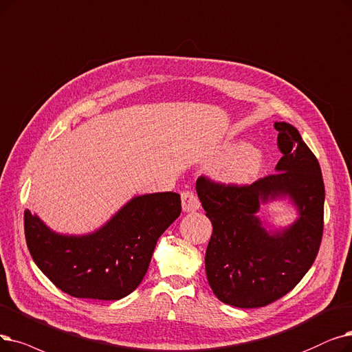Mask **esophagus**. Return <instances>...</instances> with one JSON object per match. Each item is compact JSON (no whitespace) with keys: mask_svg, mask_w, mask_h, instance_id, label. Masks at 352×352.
<instances>
[{"mask_svg":"<svg viewBox=\"0 0 352 352\" xmlns=\"http://www.w3.org/2000/svg\"><path fill=\"white\" fill-rule=\"evenodd\" d=\"M181 204H182V210H184L186 212L197 211L198 208H200V200H198V197L192 191H182L181 192Z\"/></svg>","mask_w":352,"mask_h":352,"instance_id":"esophagus-1","label":"esophagus"}]
</instances>
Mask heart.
<instances>
[{
  "mask_svg": "<svg viewBox=\"0 0 352 352\" xmlns=\"http://www.w3.org/2000/svg\"><path fill=\"white\" fill-rule=\"evenodd\" d=\"M221 162L214 168L212 175L227 186H244L261 171L263 160L257 152L244 141L227 144L221 152Z\"/></svg>",
  "mask_w": 352,
  "mask_h": 352,
  "instance_id": "1",
  "label": "heart"
}]
</instances>
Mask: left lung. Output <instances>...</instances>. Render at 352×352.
<instances>
[{
    "instance_id": "1",
    "label": "left lung",
    "mask_w": 352,
    "mask_h": 352,
    "mask_svg": "<svg viewBox=\"0 0 352 352\" xmlns=\"http://www.w3.org/2000/svg\"><path fill=\"white\" fill-rule=\"evenodd\" d=\"M282 158L276 173L250 186L197 179V194L212 234L206 252L208 283L221 302L261 308L290 292L318 254L324 232L325 187L316 157L295 126L274 122ZM289 196L298 219L267 232L256 217L260 204Z\"/></svg>"
}]
</instances>
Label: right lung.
Returning <instances> with one entry per match:
<instances>
[{"label": "right lung", "instance_id": "right-lung-1", "mask_svg": "<svg viewBox=\"0 0 352 352\" xmlns=\"http://www.w3.org/2000/svg\"><path fill=\"white\" fill-rule=\"evenodd\" d=\"M179 212V194H144L99 230L66 236L25 210V241L34 263L60 290L74 298L118 300L140 286L158 239Z\"/></svg>", "mask_w": 352, "mask_h": 352}]
</instances>
